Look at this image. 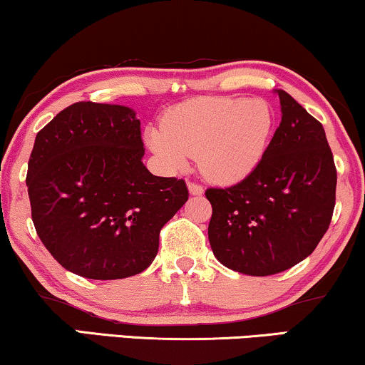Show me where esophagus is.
Returning <instances> with one entry per match:
<instances>
[{"label": "esophagus", "mask_w": 365, "mask_h": 365, "mask_svg": "<svg viewBox=\"0 0 365 365\" xmlns=\"http://www.w3.org/2000/svg\"><path fill=\"white\" fill-rule=\"evenodd\" d=\"M187 189H189V194H192V196H201L202 192H205V189L200 184L196 182H187Z\"/></svg>", "instance_id": "34e87169"}]
</instances>
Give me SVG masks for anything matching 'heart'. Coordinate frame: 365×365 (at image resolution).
<instances>
[{
	"label": "heart",
	"instance_id": "obj_1",
	"mask_svg": "<svg viewBox=\"0 0 365 365\" xmlns=\"http://www.w3.org/2000/svg\"><path fill=\"white\" fill-rule=\"evenodd\" d=\"M273 130L275 113L262 98H197L173 108L163 127H148L145 142L169 169H186L197 155L211 181L238 182L262 163Z\"/></svg>",
	"mask_w": 365,
	"mask_h": 365
}]
</instances>
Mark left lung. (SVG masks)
<instances>
[{"label":"left lung","instance_id":"left-lung-1","mask_svg":"<svg viewBox=\"0 0 365 365\" xmlns=\"http://www.w3.org/2000/svg\"><path fill=\"white\" fill-rule=\"evenodd\" d=\"M282 122L258 168L231 187H210L207 228L217 262L233 272L267 277L314 252L335 206L334 155L322 124L285 90Z\"/></svg>","mask_w":365,"mask_h":365}]
</instances>
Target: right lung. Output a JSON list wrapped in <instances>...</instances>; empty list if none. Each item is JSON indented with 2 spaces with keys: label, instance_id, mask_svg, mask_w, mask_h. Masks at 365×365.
<instances>
[{
  "label": "right lung",
  "instance_id": "obj_1",
  "mask_svg": "<svg viewBox=\"0 0 365 365\" xmlns=\"http://www.w3.org/2000/svg\"><path fill=\"white\" fill-rule=\"evenodd\" d=\"M135 110L77 102L36 134L26 186L41 243L61 267L92 280L144 272L159 233L187 201L182 179L142 163Z\"/></svg>",
  "mask_w": 365,
  "mask_h": 365
}]
</instances>
